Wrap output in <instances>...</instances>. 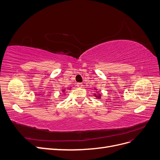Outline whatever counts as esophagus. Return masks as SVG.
<instances>
[{"label":"esophagus","instance_id":"34e87169","mask_svg":"<svg viewBox=\"0 0 160 160\" xmlns=\"http://www.w3.org/2000/svg\"><path fill=\"white\" fill-rule=\"evenodd\" d=\"M77 87L79 88H83V84H82V83H78L77 84Z\"/></svg>","mask_w":160,"mask_h":160}]
</instances>
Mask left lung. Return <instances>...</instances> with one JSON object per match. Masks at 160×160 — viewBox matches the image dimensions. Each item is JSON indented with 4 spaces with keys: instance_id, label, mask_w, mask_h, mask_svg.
I'll return each instance as SVG.
<instances>
[{
    "instance_id": "obj_1",
    "label": "left lung",
    "mask_w": 160,
    "mask_h": 160,
    "mask_svg": "<svg viewBox=\"0 0 160 160\" xmlns=\"http://www.w3.org/2000/svg\"><path fill=\"white\" fill-rule=\"evenodd\" d=\"M98 95V96H97ZM95 97H97V98H98V99H99V98H101V95H100L99 93L98 95V94H95Z\"/></svg>"
}]
</instances>
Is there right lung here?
<instances>
[{
  "label": "right lung",
  "mask_w": 160,
  "mask_h": 160,
  "mask_svg": "<svg viewBox=\"0 0 160 160\" xmlns=\"http://www.w3.org/2000/svg\"><path fill=\"white\" fill-rule=\"evenodd\" d=\"M62 91H63V92H62V93H65V89H63V90H62Z\"/></svg>",
  "instance_id": "obj_1"
}]
</instances>
